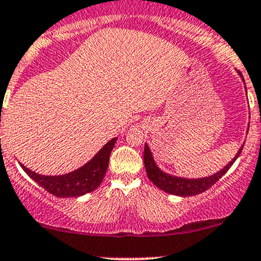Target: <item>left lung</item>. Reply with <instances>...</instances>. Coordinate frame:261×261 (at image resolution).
Masks as SVG:
<instances>
[{"label": "left lung", "instance_id": "left-lung-1", "mask_svg": "<svg viewBox=\"0 0 261 261\" xmlns=\"http://www.w3.org/2000/svg\"><path fill=\"white\" fill-rule=\"evenodd\" d=\"M239 74L242 75L240 71ZM242 150H243V146L240 147V150L238 151L237 156L234 157V159L231 160V161L229 162L223 170H220L219 172L213 174V176L204 177V178H199V179L181 178V177H173V176H170V174L162 172V171L157 167L156 163H154L152 159V153H151L147 144H145L144 162H145L146 172H147V177L150 178V181L156 186V187H159L160 190L167 192V193L176 194V196L190 197V196H196V194L203 193L204 191L210 190L214 183L218 181L219 178H222V177L227 173V171L231 167V165L236 162L238 157H239Z\"/></svg>", "mask_w": 261, "mask_h": 261}]
</instances>
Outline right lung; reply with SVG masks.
Listing matches in <instances>:
<instances>
[{
  "label": "right lung",
  "mask_w": 261,
  "mask_h": 261,
  "mask_svg": "<svg viewBox=\"0 0 261 261\" xmlns=\"http://www.w3.org/2000/svg\"><path fill=\"white\" fill-rule=\"evenodd\" d=\"M115 141L116 139L110 140L87 165L74 172L63 174V176H42L28 170L22 163L19 165L34 182L38 183L42 188H44L53 196L62 197V198L79 197L99 187L107 173L109 159H110L111 150L114 148Z\"/></svg>",
  "instance_id": "obj_1"
}]
</instances>
